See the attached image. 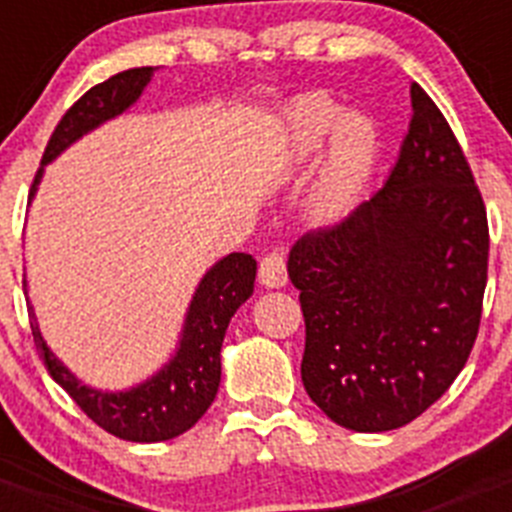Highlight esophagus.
Instances as JSON below:
<instances>
[{
    "label": "esophagus",
    "mask_w": 512,
    "mask_h": 512,
    "mask_svg": "<svg viewBox=\"0 0 512 512\" xmlns=\"http://www.w3.org/2000/svg\"><path fill=\"white\" fill-rule=\"evenodd\" d=\"M259 282L266 289H279L287 284V264H284L282 253H269L259 264Z\"/></svg>",
    "instance_id": "obj_1"
}]
</instances>
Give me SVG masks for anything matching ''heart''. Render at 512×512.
I'll return each instance as SVG.
<instances>
[{"label": "heart", "mask_w": 512, "mask_h": 512, "mask_svg": "<svg viewBox=\"0 0 512 512\" xmlns=\"http://www.w3.org/2000/svg\"><path fill=\"white\" fill-rule=\"evenodd\" d=\"M323 154L310 192V212L336 223L359 202L379 158L372 117L346 112L328 97H302L284 112V171L302 174Z\"/></svg>", "instance_id": "b5f03b06"}]
</instances>
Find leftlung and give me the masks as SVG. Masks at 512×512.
<instances>
[{
    "instance_id": "1",
    "label": "left lung",
    "mask_w": 512,
    "mask_h": 512,
    "mask_svg": "<svg viewBox=\"0 0 512 512\" xmlns=\"http://www.w3.org/2000/svg\"><path fill=\"white\" fill-rule=\"evenodd\" d=\"M387 182L289 251L305 315L302 384L333 423L395 431L469 359L487 284V215L449 122L420 84Z\"/></svg>"
}]
</instances>
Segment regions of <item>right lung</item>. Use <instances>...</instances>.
Wrapping results in <instances>:
<instances>
[{"mask_svg":"<svg viewBox=\"0 0 512 512\" xmlns=\"http://www.w3.org/2000/svg\"><path fill=\"white\" fill-rule=\"evenodd\" d=\"M156 71L158 66L156 69L140 66V69L120 71L89 89L63 115L43 153V166L30 189V202L38 194L45 166L53 164L66 148L74 146L76 140L102 128L104 122L115 120L122 112H128L138 102L140 94L146 92ZM253 282H256V259L253 256L228 253L223 259H217L194 287L174 354L158 366L151 377L133 387H125V390H99V387L81 382L45 343L35 310L30 305L35 346H38L53 382L61 384L71 395V400L99 428L122 441H169V438L187 433L215 400L217 387H220V372H223L220 351H223L225 330H228L235 310L253 295Z\"/></svg>","mask_w":512,"mask_h":512,"instance_id":"1","label":"right lung"}]
</instances>
